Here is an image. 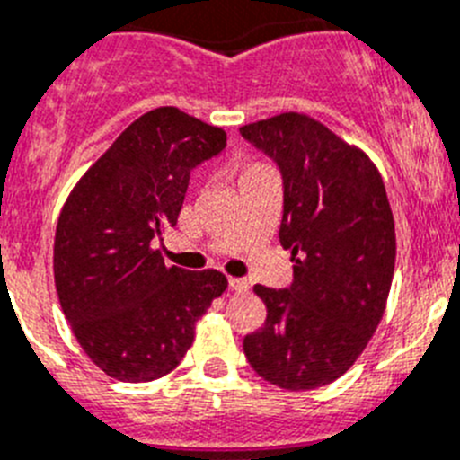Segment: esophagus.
<instances>
[{
    "instance_id": "1",
    "label": "esophagus",
    "mask_w": 460,
    "mask_h": 460,
    "mask_svg": "<svg viewBox=\"0 0 460 460\" xmlns=\"http://www.w3.org/2000/svg\"><path fill=\"white\" fill-rule=\"evenodd\" d=\"M229 288L235 293H243L250 288V284L245 279H240V277H229Z\"/></svg>"
}]
</instances>
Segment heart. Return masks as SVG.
<instances>
[{
	"label": "heart",
	"instance_id": "obj_1",
	"mask_svg": "<svg viewBox=\"0 0 460 460\" xmlns=\"http://www.w3.org/2000/svg\"><path fill=\"white\" fill-rule=\"evenodd\" d=\"M263 167V164H259V163H247L245 167H243V173H247V172H254V169H261Z\"/></svg>",
	"mask_w": 460,
	"mask_h": 460
}]
</instances>
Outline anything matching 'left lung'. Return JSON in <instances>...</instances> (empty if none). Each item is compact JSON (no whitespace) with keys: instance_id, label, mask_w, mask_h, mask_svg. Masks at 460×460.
I'll use <instances>...</instances> for the list:
<instances>
[{"instance_id":"obj_1","label":"left lung","mask_w":460,"mask_h":460,"mask_svg":"<svg viewBox=\"0 0 460 460\" xmlns=\"http://www.w3.org/2000/svg\"><path fill=\"white\" fill-rule=\"evenodd\" d=\"M284 185L279 243L288 288L256 284L268 316L243 339L247 362L281 390H316L353 367L378 328L394 275V217L378 169L307 114L240 128Z\"/></svg>"}]
</instances>
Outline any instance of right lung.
Returning a JSON list of instances; mask_svg holds the SVG:
<instances>
[{"label": "right lung", "mask_w": 460, "mask_h": 460, "mask_svg": "<svg viewBox=\"0 0 460 460\" xmlns=\"http://www.w3.org/2000/svg\"><path fill=\"white\" fill-rule=\"evenodd\" d=\"M225 146L222 128L158 107L119 135L64 204L57 293L84 353L111 378L148 383L176 369L194 323L225 293L222 272L167 268L155 250L179 220L190 172Z\"/></svg>", "instance_id": "obj_1"}]
</instances>
